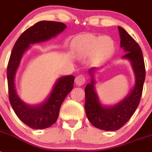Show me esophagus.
I'll return each mask as SVG.
<instances>
[{"label": "esophagus", "instance_id": "esophagus-1", "mask_svg": "<svg viewBox=\"0 0 152 152\" xmlns=\"http://www.w3.org/2000/svg\"><path fill=\"white\" fill-rule=\"evenodd\" d=\"M85 77H84V75H77V77H75V84H77V85L80 86V85H83V84L85 83Z\"/></svg>", "mask_w": 152, "mask_h": 152}]
</instances>
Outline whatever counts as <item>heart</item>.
Here are the masks:
<instances>
[{"label":"heart","mask_w":152,"mask_h":152,"mask_svg":"<svg viewBox=\"0 0 152 152\" xmlns=\"http://www.w3.org/2000/svg\"><path fill=\"white\" fill-rule=\"evenodd\" d=\"M75 55L80 58L94 55L97 60H104L112 54L113 41L108 36H97L93 34L80 35L72 43Z\"/></svg>","instance_id":"obj_1"}]
</instances>
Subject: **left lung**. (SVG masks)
I'll list each match as a JSON object with an SVG mask.
<instances>
[{
    "mask_svg": "<svg viewBox=\"0 0 152 152\" xmlns=\"http://www.w3.org/2000/svg\"><path fill=\"white\" fill-rule=\"evenodd\" d=\"M118 29L121 39L120 46L126 52L123 58L131 61L134 70L135 87L124 100L111 107L100 105L94 89L95 81L93 77L94 68L89 70L91 81L85 88V110L88 120L96 128L105 131L119 129L129 120L140 103L145 79V67L140 46L124 29L120 26Z\"/></svg>",
    "mask_w": 152,
    "mask_h": 152,
    "instance_id": "left-lung-1",
    "label": "left lung"
}]
</instances>
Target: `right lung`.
Segmentation results:
<instances>
[{
  "label": "right lung",
  "instance_id": "1",
  "mask_svg": "<svg viewBox=\"0 0 152 152\" xmlns=\"http://www.w3.org/2000/svg\"><path fill=\"white\" fill-rule=\"evenodd\" d=\"M66 25L56 21H40L24 31L17 40L8 61L7 76L9 100L12 108L21 121L33 129H43L54 124L58 117L61 103L74 87L72 75L58 80L48 100L42 105L29 107L23 102L17 94L14 78L24 52L30 44L40 42L61 33Z\"/></svg>",
  "mask_w": 152,
  "mask_h": 152
}]
</instances>
